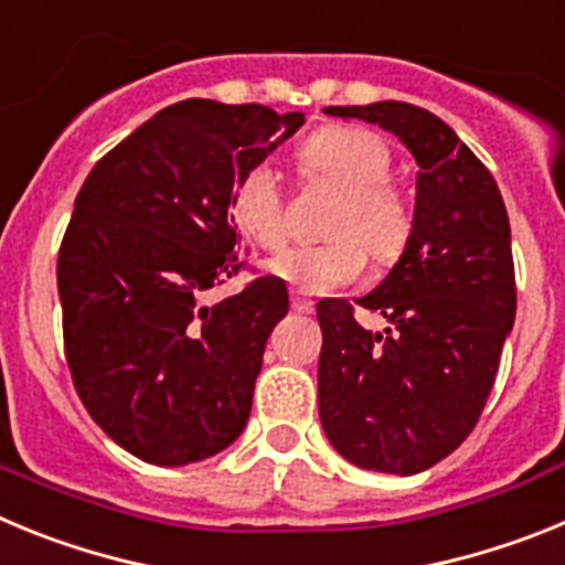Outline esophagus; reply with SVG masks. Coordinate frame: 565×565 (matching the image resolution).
Returning a JSON list of instances; mask_svg holds the SVG:
<instances>
[{
    "label": "esophagus",
    "mask_w": 565,
    "mask_h": 565,
    "mask_svg": "<svg viewBox=\"0 0 565 565\" xmlns=\"http://www.w3.org/2000/svg\"><path fill=\"white\" fill-rule=\"evenodd\" d=\"M291 308H294V311H299V313H313L311 299L299 297V294H294V297H291Z\"/></svg>",
    "instance_id": "34e87169"
}]
</instances>
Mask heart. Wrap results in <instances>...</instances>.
<instances>
[{"label":"heart","mask_w":565,"mask_h":565,"mask_svg":"<svg viewBox=\"0 0 565 565\" xmlns=\"http://www.w3.org/2000/svg\"><path fill=\"white\" fill-rule=\"evenodd\" d=\"M311 178L342 192L322 246H291L271 257L268 271L302 294H326L348 286L364 271L367 254L393 263L413 237V209L391 178L393 154L376 132L362 127H326L302 147ZM234 226L259 248L286 243V201L271 163H254L239 174L228 198Z\"/></svg>","instance_id":"heart-1"}]
</instances>
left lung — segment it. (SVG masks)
<instances>
[{
	"label": "left lung",
	"mask_w": 565,
	"mask_h": 565,
	"mask_svg": "<svg viewBox=\"0 0 565 565\" xmlns=\"http://www.w3.org/2000/svg\"><path fill=\"white\" fill-rule=\"evenodd\" d=\"M379 124L418 163L413 237L356 306L391 328L364 331L348 299H322L319 422L342 458L416 476L472 433L512 322L515 266L495 178L441 118L404 102L326 107Z\"/></svg>",
	"instance_id": "8db88e82"
}]
</instances>
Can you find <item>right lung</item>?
Wrapping results in <instances>:
<instances>
[{
  "label": "right lung",
  "mask_w": 565,
  "mask_h": 565,
  "mask_svg": "<svg viewBox=\"0 0 565 565\" xmlns=\"http://www.w3.org/2000/svg\"><path fill=\"white\" fill-rule=\"evenodd\" d=\"M306 124L263 104L189 98L135 129L87 174L58 248L64 353L93 422L158 467L226 450L286 282L257 277L209 306L237 268L228 198Z\"/></svg>",
  "instance_id": "right-lung-1"
}]
</instances>
